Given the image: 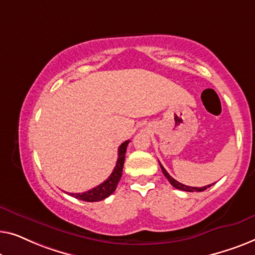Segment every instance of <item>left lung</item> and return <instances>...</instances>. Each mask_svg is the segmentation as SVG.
Wrapping results in <instances>:
<instances>
[{"label":"left lung","mask_w":255,"mask_h":255,"mask_svg":"<svg viewBox=\"0 0 255 255\" xmlns=\"http://www.w3.org/2000/svg\"><path fill=\"white\" fill-rule=\"evenodd\" d=\"M159 165H160V168H162V171H163V174L167 178V180L170 181V184L173 186V187L177 188V189H180V191H185V192H202V191H204V189H207L208 187H210V186L213 185V184H211V185L204 186V187H192V186H186L184 184H180V182L175 180V179L172 178L171 175L167 173V171L165 170L162 164L159 163Z\"/></svg>","instance_id":"left-lung-1"}]
</instances>
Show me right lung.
<instances>
[{
    "label": "right lung",
    "mask_w": 255,
    "mask_h": 255,
    "mask_svg": "<svg viewBox=\"0 0 255 255\" xmlns=\"http://www.w3.org/2000/svg\"><path fill=\"white\" fill-rule=\"evenodd\" d=\"M130 142L125 141L123 144L119 146V151H118V160L114 170L109 178L102 184L97 186V187L90 189V191L84 193H68V194L74 196L78 200L87 201V202H96V201H102L104 199L109 198L112 193L116 191L118 182H119L121 175H123V168L125 163V155H126V150L128 143Z\"/></svg>",
    "instance_id": "right-lung-1"
}]
</instances>
